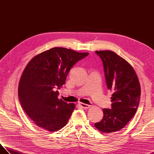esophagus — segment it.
Returning <instances> with one entry per match:
<instances>
[{
	"label": "esophagus",
	"mask_w": 154,
	"mask_h": 154,
	"mask_svg": "<svg viewBox=\"0 0 154 154\" xmlns=\"http://www.w3.org/2000/svg\"><path fill=\"white\" fill-rule=\"evenodd\" d=\"M79 105L82 108H83V109H89V108L91 107V105H89V104H85V103H79Z\"/></svg>",
	"instance_id": "obj_1"
}]
</instances>
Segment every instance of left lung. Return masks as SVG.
<instances>
[{"label": "left lung", "instance_id": "1", "mask_svg": "<svg viewBox=\"0 0 154 154\" xmlns=\"http://www.w3.org/2000/svg\"><path fill=\"white\" fill-rule=\"evenodd\" d=\"M103 61L107 87L112 96V109H103L104 116L94 126L109 134L119 131L138 109L141 94L140 81L132 66L112 51H95Z\"/></svg>", "mask_w": 154, "mask_h": 154}]
</instances>
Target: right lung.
<instances>
[{"mask_svg": "<svg viewBox=\"0 0 154 154\" xmlns=\"http://www.w3.org/2000/svg\"><path fill=\"white\" fill-rule=\"evenodd\" d=\"M89 55L55 47L35 55L22 72L18 98L24 112L39 127L53 132L64 127L75 108L74 103L59 99L70 69Z\"/></svg>", "mask_w": 154, "mask_h": 154, "instance_id": "right-lung-1", "label": "right lung"}]
</instances>
